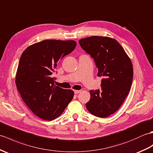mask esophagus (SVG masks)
<instances>
[{
	"label": "esophagus",
	"instance_id": "esophagus-1",
	"mask_svg": "<svg viewBox=\"0 0 153 153\" xmlns=\"http://www.w3.org/2000/svg\"><path fill=\"white\" fill-rule=\"evenodd\" d=\"M74 92L75 94H79V92H80V90H74Z\"/></svg>",
	"mask_w": 153,
	"mask_h": 153
}]
</instances>
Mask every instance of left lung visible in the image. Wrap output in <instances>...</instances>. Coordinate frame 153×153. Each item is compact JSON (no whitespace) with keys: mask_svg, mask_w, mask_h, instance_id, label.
Masks as SVG:
<instances>
[{"mask_svg":"<svg viewBox=\"0 0 153 153\" xmlns=\"http://www.w3.org/2000/svg\"><path fill=\"white\" fill-rule=\"evenodd\" d=\"M79 45L94 59L98 76H103L101 89L90 90L88 111L105 118L115 113L129 94L133 79L130 57L117 40L107 36H93L79 40Z\"/></svg>","mask_w":153,"mask_h":153,"instance_id":"obj_1","label":"left lung"}]
</instances>
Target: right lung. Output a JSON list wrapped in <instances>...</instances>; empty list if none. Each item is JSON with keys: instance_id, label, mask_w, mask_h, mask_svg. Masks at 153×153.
I'll use <instances>...</instances> for the list:
<instances>
[{"instance_id": "obj_1", "label": "right lung", "mask_w": 153, "mask_h": 153, "mask_svg": "<svg viewBox=\"0 0 153 153\" xmlns=\"http://www.w3.org/2000/svg\"><path fill=\"white\" fill-rule=\"evenodd\" d=\"M76 46L74 40H45L29 46L20 57L17 89L33 113L43 120L56 119L73 100L74 91L55 86L52 74L59 61Z\"/></svg>"}]
</instances>
